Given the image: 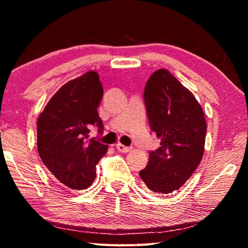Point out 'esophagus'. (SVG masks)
<instances>
[{
  "label": "esophagus",
  "mask_w": 248,
  "mask_h": 248,
  "mask_svg": "<svg viewBox=\"0 0 248 248\" xmlns=\"http://www.w3.org/2000/svg\"><path fill=\"white\" fill-rule=\"evenodd\" d=\"M116 148H117V150L119 151V152H123V153H127V152H129L130 150H131V148H130V146H125L124 144H121V143L117 144Z\"/></svg>",
  "instance_id": "34e87169"
}]
</instances>
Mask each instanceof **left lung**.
I'll return each instance as SVG.
<instances>
[{"mask_svg":"<svg viewBox=\"0 0 248 248\" xmlns=\"http://www.w3.org/2000/svg\"><path fill=\"white\" fill-rule=\"evenodd\" d=\"M151 131L161 145L149 152L140 177L150 190L170 194L189 179L203 155L207 123L202 107L170 71L159 69L144 89Z\"/></svg>","mask_w":248,"mask_h":248,"instance_id":"left-lung-1","label":"left lung"}]
</instances>
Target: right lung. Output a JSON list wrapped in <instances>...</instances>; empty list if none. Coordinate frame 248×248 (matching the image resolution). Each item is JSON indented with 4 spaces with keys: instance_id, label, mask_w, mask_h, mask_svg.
I'll return each instance as SVG.
<instances>
[{
    "instance_id": "obj_1",
    "label": "right lung",
    "mask_w": 248,
    "mask_h": 248,
    "mask_svg": "<svg viewBox=\"0 0 248 248\" xmlns=\"http://www.w3.org/2000/svg\"><path fill=\"white\" fill-rule=\"evenodd\" d=\"M98 74L90 71L69 81L49 100L37 121L39 156L54 178L71 189H86L96 177V165L108 150L95 138L91 125L104 131L98 116L103 98Z\"/></svg>"
}]
</instances>
